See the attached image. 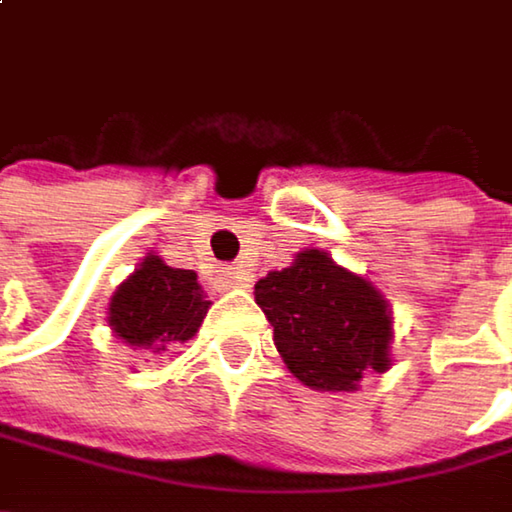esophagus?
Segmentation results:
<instances>
[{
    "label": "esophagus",
    "mask_w": 512,
    "mask_h": 512,
    "mask_svg": "<svg viewBox=\"0 0 512 512\" xmlns=\"http://www.w3.org/2000/svg\"><path fill=\"white\" fill-rule=\"evenodd\" d=\"M221 288H251V273L239 270V267H230V270H221Z\"/></svg>",
    "instance_id": "esophagus-1"
}]
</instances>
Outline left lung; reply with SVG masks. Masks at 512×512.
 <instances>
[{
    "mask_svg": "<svg viewBox=\"0 0 512 512\" xmlns=\"http://www.w3.org/2000/svg\"><path fill=\"white\" fill-rule=\"evenodd\" d=\"M273 342L297 381L318 393H357L363 375L393 366V309L360 273L306 248L254 285Z\"/></svg>",
    "mask_w": 512,
    "mask_h": 512,
    "instance_id": "1",
    "label": "left lung"
}]
</instances>
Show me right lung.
Segmentation results:
<instances>
[{"label":"right lung","mask_w":512,"mask_h":512,"mask_svg":"<svg viewBox=\"0 0 512 512\" xmlns=\"http://www.w3.org/2000/svg\"><path fill=\"white\" fill-rule=\"evenodd\" d=\"M209 306L194 270H176L158 254H146L140 267L113 291L107 327L128 348L155 357L170 351V345L188 342L200 330Z\"/></svg>","instance_id":"obj_1"}]
</instances>
